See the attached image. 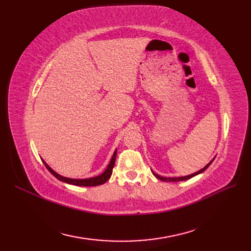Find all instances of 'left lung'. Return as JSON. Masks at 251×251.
<instances>
[{
	"instance_id": "obj_1",
	"label": "left lung",
	"mask_w": 251,
	"mask_h": 251,
	"mask_svg": "<svg viewBox=\"0 0 251 251\" xmlns=\"http://www.w3.org/2000/svg\"><path fill=\"white\" fill-rule=\"evenodd\" d=\"M215 159V158H214ZM214 159H212V160L208 163V164H206L204 166V168L202 169V170H200V171H198V172H196V173H194V174H191V175H188V176H184V177H175V178H166V177H161V176H159L158 174H156V173H153V175L154 176L157 178V179H159V180H161V181H165V182H178V181H184V180H187V179H191V178H193V177H195V176H197V175H199V174H201V173H203L205 170H206L208 166L211 164V162L214 161Z\"/></svg>"
}]
</instances>
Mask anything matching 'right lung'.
I'll use <instances>...</instances> for the list:
<instances>
[{
  "label": "right lung",
  "mask_w": 251,
  "mask_h": 251,
  "mask_svg": "<svg viewBox=\"0 0 251 251\" xmlns=\"http://www.w3.org/2000/svg\"><path fill=\"white\" fill-rule=\"evenodd\" d=\"M116 153H117V150L114 151V154L112 156V159H111V161L108 165V168L105 169V171L101 175H100V176L93 177V178H88V179H72V178H67V177H64V176H60L59 174H57L56 172L53 171L50 168V166L43 160V159H42V160H43L45 166L47 168V170L53 175V176L57 178L59 181H63V182H65V183L76 185V186H96V185H100V184L105 183V182H107L110 179L113 168H114V164H115Z\"/></svg>",
  "instance_id": "obj_1"
}]
</instances>
